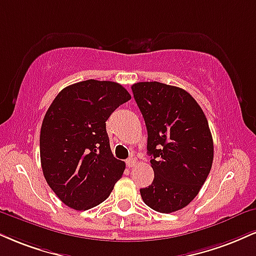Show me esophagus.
Returning a JSON list of instances; mask_svg holds the SVG:
<instances>
[{
    "label": "esophagus",
    "mask_w": 256,
    "mask_h": 256,
    "mask_svg": "<svg viewBox=\"0 0 256 256\" xmlns=\"http://www.w3.org/2000/svg\"><path fill=\"white\" fill-rule=\"evenodd\" d=\"M137 164V161L134 158H128V160H126V166H128V168H132V167H134V166Z\"/></svg>",
    "instance_id": "34e87169"
}]
</instances>
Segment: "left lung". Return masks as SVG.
I'll return each mask as SVG.
<instances>
[{
	"label": "left lung",
	"mask_w": 256,
	"mask_h": 256,
	"mask_svg": "<svg viewBox=\"0 0 256 256\" xmlns=\"http://www.w3.org/2000/svg\"><path fill=\"white\" fill-rule=\"evenodd\" d=\"M148 130L152 184L140 188L152 210L172 214L196 198L210 173L214 140L208 119L192 95L160 82L132 86Z\"/></svg>",
	"instance_id": "left-lung-1"
}]
</instances>
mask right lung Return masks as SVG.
I'll use <instances>...</instances> for the list:
<instances>
[{
  "label": "right lung",
  "instance_id": "right-lung-1",
  "mask_svg": "<svg viewBox=\"0 0 256 256\" xmlns=\"http://www.w3.org/2000/svg\"><path fill=\"white\" fill-rule=\"evenodd\" d=\"M131 98L122 84L87 80L62 89L40 130L46 182L69 208L89 210L108 198L125 162L110 152L106 122Z\"/></svg>",
  "mask_w": 256,
  "mask_h": 256
}]
</instances>
